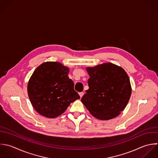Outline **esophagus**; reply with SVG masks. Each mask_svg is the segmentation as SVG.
Segmentation results:
<instances>
[{
    "mask_svg": "<svg viewBox=\"0 0 158 158\" xmlns=\"http://www.w3.org/2000/svg\"><path fill=\"white\" fill-rule=\"evenodd\" d=\"M79 95H80V97H81V98H82V97H83V95H84V93H83V92H79Z\"/></svg>",
    "mask_w": 158,
    "mask_h": 158,
    "instance_id": "esophagus-1",
    "label": "esophagus"
}]
</instances>
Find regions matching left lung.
Wrapping results in <instances>:
<instances>
[{
    "label": "left lung",
    "instance_id": "8db88e82",
    "mask_svg": "<svg viewBox=\"0 0 158 158\" xmlns=\"http://www.w3.org/2000/svg\"><path fill=\"white\" fill-rule=\"evenodd\" d=\"M89 89L81 99L90 114L100 120L119 116L126 107L132 94L125 70L111 63L86 68Z\"/></svg>",
    "mask_w": 158,
    "mask_h": 158
}]
</instances>
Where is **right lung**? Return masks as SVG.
<instances>
[{
	"instance_id": "obj_1",
	"label": "right lung",
	"mask_w": 158,
	"mask_h": 158,
	"mask_svg": "<svg viewBox=\"0 0 158 158\" xmlns=\"http://www.w3.org/2000/svg\"><path fill=\"white\" fill-rule=\"evenodd\" d=\"M69 69L59 62L47 61L34 71L27 84V94L35 110L55 118L62 114L80 96L68 77Z\"/></svg>"
}]
</instances>
